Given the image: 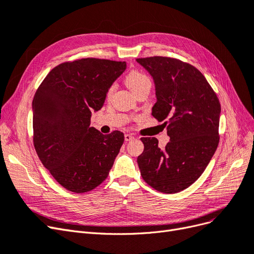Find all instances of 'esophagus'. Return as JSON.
Here are the masks:
<instances>
[{
	"mask_svg": "<svg viewBox=\"0 0 254 254\" xmlns=\"http://www.w3.org/2000/svg\"><path fill=\"white\" fill-rule=\"evenodd\" d=\"M134 139V136H132L130 134H126L125 135V140L126 141H130V140Z\"/></svg>",
	"mask_w": 254,
	"mask_h": 254,
	"instance_id": "esophagus-1",
	"label": "esophagus"
}]
</instances>
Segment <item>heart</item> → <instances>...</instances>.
I'll return each mask as SVG.
<instances>
[{"label":"heart","mask_w":254,"mask_h":254,"mask_svg":"<svg viewBox=\"0 0 254 254\" xmlns=\"http://www.w3.org/2000/svg\"><path fill=\"white\" fill-rule=\"evenodd\" d=\"M126 82L127 84V87L130 89L134 94L140 90L141 88L145 87V86H151V80L146 76L145 74L139 72V71H132L127 74V76L126 78ZM114 90V86H112L109 89L108 95L113 92Z\"/></svg>","instance_id":"b5f03b06"}]
</instances>
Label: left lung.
<instances>
[{"instance_id": "1", "label": "left lung", "mask_w": 254, "mask_h": 254, "mask_svg": "<svg viewBox=\"0 0 254 254\" xmlns=\"http://www.w3.org/2000/svg\"><path fill=\"white\" fill-rule=\"evenodd\" d=\"M155 83L152 115L164 121L170 142L161 149L155 137L141 138L137 162L143 180L156 190L177 193L205 171L219 144L221 106L204 75L179 60L138 59Z\"/></svg>"}]
</instances>
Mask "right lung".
<instances>
[{"instance_id":"add662e5","label":"right lung","mask_w":254,"mask_h":254,"mask_svg":"<svg viewBox=\"0 0 254 254\" xmlns=\"http://www.w3.org/2000/svg\"><path fill=\"white\" fill-rule=\"evenodd\" d=\"M126 62L82 59L52 69L32 101L33 142L43 165L65 190L87 192L107 179L124 133L90 127Z\"/></svg>"}]
</instances>
